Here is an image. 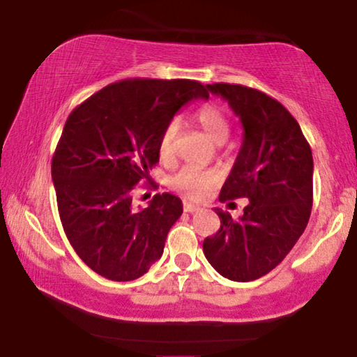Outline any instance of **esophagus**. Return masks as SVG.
<instances>
[{
	"label": "esophagus",
	"instance_id": "1",
	"mask_svg": "<svg viewBox=\"0 0 357 357\" xmlns=\"http://www.w3.org/2000/svg\"><path fill=\"white\" fill-rule=\"evenodd\" d=\"M184 212H188V213H192V212H197V210H200V207H197V205H194V204H190V202H184Z\"/></svg>",
	"mask_w": 357,
	"mask_h": 357
}]
</instances>
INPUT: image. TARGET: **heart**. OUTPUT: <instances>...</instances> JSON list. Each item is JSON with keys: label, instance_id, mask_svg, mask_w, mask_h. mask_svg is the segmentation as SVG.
Instances as JSON below:
<instances>
[{"label": "heart", "instance_id": "heart-1", "mask_svg": "<svg viewBox=\"0 0 357 357\" xmlns=\"http://www.w3.org/2000/svg\"><path fill=\"white\" fill-rule=\"evenodd\" d=\"M195 121H197L202 129L212 137L213 142L223 144L229 135V123L227 114L223 113L222 108L217 105H204L194 114ZM179 129V123L176 119L169 121L167 128L163 129L162 137H160L158 152L163 160L173 157L174 150V139H176ZM220 183V174L213 169H202L197 167H184L179 173L174 174L169 181L173 189L183 192L185 197L190 200H200L205 197V194L210 189Z\"/></svg>", "mask_w": 357, "mask_h": 357}]
</instances>
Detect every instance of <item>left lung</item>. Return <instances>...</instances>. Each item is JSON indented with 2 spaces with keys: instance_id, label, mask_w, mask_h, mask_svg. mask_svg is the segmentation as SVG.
Here are the masks:
<instances>
[{
  "instance_id": "8db88e82",
  "label": "left lung",
  "mask_w": 357,
  "mask_h": 357,
  "mask_svg": "<svg viewBox=\"0 0 357 357\" xmlns=\"http://www.w3.org/2000/svg\"><path fill=\"white\" fill-rule=\"evenodd\" d=\"M243 124V145L220 202L249 199L233 220L215 208L222 227L205 238L204 254L225 278L252 281L283 260L307 227L312 208V152L299 124L277 100L238 84H208Z\"/></svg>"
}]
</instances>
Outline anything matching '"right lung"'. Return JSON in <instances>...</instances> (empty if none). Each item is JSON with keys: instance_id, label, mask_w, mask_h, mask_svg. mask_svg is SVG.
<instances>
[{"instance_id": "add662e5", "label": "right lung", "mask_w": 357, "mask_h": 357, "mask_svg": "<svg viewBox=\"0 0 357 357\" xmlns=\"http://www.w3.org/2000/svg\"><path fill=\"white\" fill-rule=\"evenodd\" d=\"M195 98H208L195 80H121L69 114L52 178L64 233L95 273L130 281L162 257L183 202L165 192L134 210L130 192L158 163L163 129Z\"/></svg>"}]
</instances>
